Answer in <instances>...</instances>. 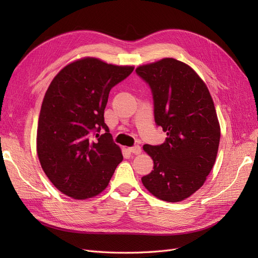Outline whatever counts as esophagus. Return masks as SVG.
Listing matches in <instances>:
<instances>
[{
	"instance_id": "34e87169",
	"label": "esophagus",
	"mask_w": 258,
	"mask_h": 258,
	"mask_svg": "<svg viewBox=\"0 0 258 258\" xmlns=\"http://www.w3.org/2000/svg\"><path fill=\"white\" fill-rule=\"evenodd\" d=\"M128 152H130L131 154L139 155V154H141V147H140L139 145H136L134 147H129L128 148Z\"/></svg>"
}]
</instances>
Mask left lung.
<instances>
[{
  "instance_id": "8db88e82",
  "label": "left lung",
  "mask_w": 258,
  "mask_h": 258,
  "mask_svg": "<svg viewBox=\"0 0 258 258\" xmlns=\"http://www.w3.org/2000/svg\"><path fill=\"white\" fill-rule=\"evenodd\" d=\"M136 72L151 86L155 121L167 134L161 145L143 146L154 170L142 183L158 199L179 202L205 184L216 160L221 127L213 99L196 71L174 58Z\"/></svg>"
}]
</instances>
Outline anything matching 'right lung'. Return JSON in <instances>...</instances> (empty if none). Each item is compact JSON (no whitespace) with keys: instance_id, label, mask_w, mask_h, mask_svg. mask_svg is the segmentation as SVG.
Listing matches in <instances>:
<instances>
[{"instance_id":"1","label":"right lung","mask_w":258,"mask_h":258,"mask_svg":"<svg viewBox=\"0 0 258 258\" xmlns=\"http://www.w3.org/2000/svg\"><path fill=\"white\" fill-rule=\"evenodd\" d=\"M134 69L84 57L61 69L51 81L38 117L36 152L45 174L67 196L76 200L98 196L121 162L104 110L112 87ZM101 128L105 134L93 140Z\"/></svg>"}]
</instances>
